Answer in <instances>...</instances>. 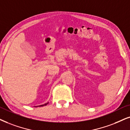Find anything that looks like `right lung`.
Segmentation results:
<instances>
[{"mask_svg": "<svg viewBox=\"0 0 130 130\" xmlns=\"http://www.w3.org/2000/svg\"><path fill=\"white\" fill-rule=\"evenodd\" d=\"M48 104V103H45V104H44L40 105V106H35V107H42V106H46V105Z\"/></svg>", "mask_w": 130, "mask_h": 130, "instance_id": "add662e5", "label": "right lung"}]
</instances>
